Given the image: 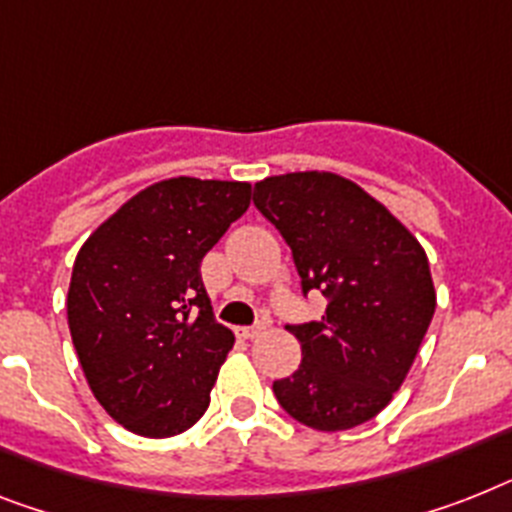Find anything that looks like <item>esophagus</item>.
<instances>
[{
    "mask_svg": "<svg viewBox=\"0 0 512 512\" xmlns=\"http://www.w3.org/2000/svg\"><path fill=\"white\" fill-rule=\"evenodd\" d=\"M235 332H238L240 340H256V337L264 332V327H261V324H253V327H238Z\"/></svg>",
    "mask_w": 512,
    "mask_h": 512,
    "instance_id": "obj_1",
    "label": "esophagus"
}]
</instances>
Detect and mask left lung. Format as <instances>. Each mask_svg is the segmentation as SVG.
Here are the masks:
<instances>
[{"instance_id":"8db88e82","label":"left lung","mask_w":512,"mask_h":512,"mask_svg":"<svg viewBox=\"0 0 512 512\" xmlns=\"http://www.w3.org/2000/svg\"><path fill=\"white\" fill-rule=\"evenodd\" d=\"M253 204L287 240L303 293L329 298L322 322L287 327L303 358L274 395L319 432L366 424L400 390L432 322L426 251L387 206L335 172L266 177Z\"/></svg>"}]
</instances>
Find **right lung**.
Wrapping results in <instances>:
<instances>
[{
  "label": "right lung",
  "instance_id": "right-lung-1",
  "mask_svg": "<svg viewBox=\"0 0 512 512\" xmlns=\"http://www.w3.org/2000/svg\"><path fill=\"white\" fill-rule=\"evenodd\" d=\"M251 193L235 180H159L80 246L67 324L94 398L128 432L175 437L209 408L235 335L214 322L201 259Z\"/></svg>",
  "mask_w": 512,
  "mask_h": 512
}]
</instances>
